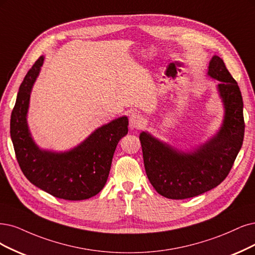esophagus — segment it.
Listing matches in <instances>:
<instances>
[{"label":"esophagus","mask_w":255,"mask_h":255,"mask_svg":"<svg viewBox=\"0 0 255 255\" xmlns=\"http://www.w3.org/2000/svg\"><path fill=\"white\" fill-rule=\"evenodd\" d=\"M143 123H144V119L139 115H137V113H132V115L129 117V124L131 129L139 128L143 125Z\"/></svg>","instance_id":"obj_1"}]
</instances>
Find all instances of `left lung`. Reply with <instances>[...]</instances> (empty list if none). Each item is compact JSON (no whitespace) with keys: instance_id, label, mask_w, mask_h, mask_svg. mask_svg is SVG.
<instances>
[{"instance_id":"obj_1","label":"left lung","mask_w":255,"mask_h":255,"mask_svg":"<svg viewBox=\"0 0 255 255\" xmlns=\"http://www.w3.org/2000/svg\"><path fill=\"white\" fill-rule=\"evenodd\" d=\"M207 75L220 82L218 92L225 111L222 125L212 137L190 151H183L147 131L139 134L148 180L167 199H189L219 186L243 145L244 104L237 81L218 55L210 60Z\"/></svg>"}]
</instances>
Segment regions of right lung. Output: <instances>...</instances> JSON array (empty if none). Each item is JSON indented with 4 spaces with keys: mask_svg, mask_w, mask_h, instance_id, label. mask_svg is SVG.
<instances>
[{
    "mask_svg": "<svg viewBox=\"0 0 255 255\" xmlns=\"http://www.w3.org/2000/svg\"><path fill=\"white\" fill-rule=\"evenodd\" d=\"M40 56L18 88L11 113L10 136L17 163L31 184L67 201L87 200L105 186L120 139L128 133V118L103 125L67 151H51L36 145L27 123L32 87L44 63Z\"/></svg>",
    "mask_w": 255,
    "mask_h": 255,
    "instance_id": "obj_1",
    "label": "right lung"
}]
</instances>
